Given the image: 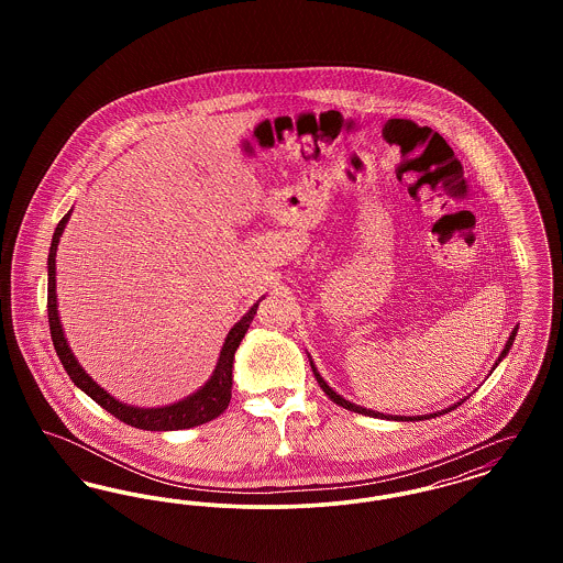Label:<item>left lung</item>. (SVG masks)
Returning a JSON list of instances; mask_svg holds the SVG:
<instances>
[{"label": "left lung", "instance_id": "left-lung-1", "mask_svg": "<svg viewBox=\"0 0 563 563\" xmlns=\"http://www.w3.org/2000/svg\"><path fill=\"white\" fill-rule=\"evenodd\" d=\"M515 335H517V327L512 329V333H510L509 342H507V346L503 350V354L498 356V361H496V365L507 356V352H509L510 346H512V340H515ZM312 365V363H310ZM312 372H314V377H317V382H319V386L322 388V393L331 399L333 402H338L340 407H344V409H350V411H356V413H363V416H372V418H388V420H399V422H416V420H429V418H437V416H441V413H448L450 409H455L457 405L454 407H450V409H443V411H437V413H427V416H384V413H379V411H374V409H365V407H358V405H354V402L346 401V399H342L338 393H333L331 388H329V384L322 379L321 374L317 372V367L312 365Z\"/></svg>", "mask_w": 563, "mask_h": 563}]
</instances>
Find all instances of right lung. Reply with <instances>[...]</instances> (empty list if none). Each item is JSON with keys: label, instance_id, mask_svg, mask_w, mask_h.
<instances>
[{"label": "right lung", "instance_id": "obj_1", "mask_svg": "<svg viewBox=\"0 0 563 563\" xmlns=\"http://www.w3.org/2000/svg\"><path fill=\"white\" fill-rule=\"evenodd\" d=\"M69 213L65 214L56 230H54L53 244H51V253H48V324H51V335H53L54 350L65 367L67 375L74 379V384L81 388L92 401L99 402L103 409H108L111 416H115L120 422L131 424L134 429L143 430H181L191 429V427H200L211 422L219 413L225 411L228 402L232 399V363H234V352L239 349V344L249 329V324L253 321L255 312H257V303H253V308L242 317L241 321L232 327V331L225 338V344L219 354L217 367H214L211 379L188 399L175 402V405H166V407H156V409H139L131 407L124 402L115 401L111 395H108L97 382H92V377L86 374L80 367V363L76 361V356L71 354V350L67 346V340L63 335V327L58 321V310H56V246L58 239L65 230V223L69 221Z\"/></svg>", "mask_w": 563, "mask_h": 563}]
</instances>
